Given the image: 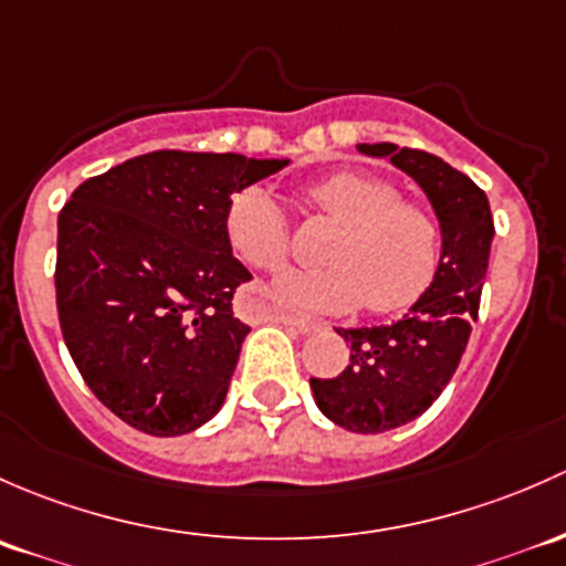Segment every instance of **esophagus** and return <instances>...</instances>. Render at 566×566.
<instances>
[{"mask_svg": "<svg viewBox=\"0 0 566 566\" xmlns=\"http://www.w3.org/2000/svg\"><path fill=\"white\" fill-rule=\"evenodd\" d=\"M266 318H272V322H281V324H291L296 326L300 332H318L322 329V322H316V318L305 316V313H296V311H266Z\"/></svg>", "mask_w": 566, "mask_h": 566, "instance_id": "esophagus-1", "label": "esophagus"}]
</instances>
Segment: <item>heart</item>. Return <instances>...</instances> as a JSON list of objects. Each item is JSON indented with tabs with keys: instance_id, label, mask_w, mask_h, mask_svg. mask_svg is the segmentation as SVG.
<instances>
[{
	"instance_id": "obj_1",
	"label": "heart",
	"mask_w": 566,
	"mask_h": 566,
	"mask_svg": "<svg viewBox=\"0 0 566 566\" xmlns=\"http://www.w3.org/2000/svg\"><path fill=\"white\" fill-rule=\"evenodd\" d=\"M400 188L370 171H335L307 185L311 212L340 223L322 270H291L275 289L291 305L322 313L368 307L376 316L409 311L439 275L444 229L439 214L400 198ZM226 231L237 255L255 270H277L291 255V223L281 203L250 185L231 196Z\"/></svg>"
}]
</instances>
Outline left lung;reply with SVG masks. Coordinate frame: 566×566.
<instances>
[{
    "instance_id": "8db88e82",
    "label": "left lung",
    "mask_w": 566,
    "mask_h": 566,
    "mask_svg": "<svg viewBox=\"0 0 566 566\" xmlns=\"http://www.w3.org/2000/svg\"><path fill=\"white\" fill-rule=\"evenodd\" d=\"M365 155L389 157L419 182L444 229L439 275L422 300L389 326L337 329L352 346L335 378H311L326 417L354 433H384L430 409L460 365L471 322L480 313L493 242L485 190L441 157L395 144H359Z\"/></svg>"
}]
</instances>
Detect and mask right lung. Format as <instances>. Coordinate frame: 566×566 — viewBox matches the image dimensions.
Masks as SVG:
<instances>
[{"mask_svg":"<svg viewBox=\"0 0 566 566\" xmlns=\"http://www.w3.org/2000/svg\"><path fill=\"white\" fill-rule=\"evenodd\" d=\"M285 160L157 149L73 190L56 234V313L86 387L122 422L182 436L223 406L248 324L250 272L226 209Z\"/></svg>","mask_w":566,"mask_h":566,"instance_id":"right-lung-1","label":"right lung"}]
</instances>
